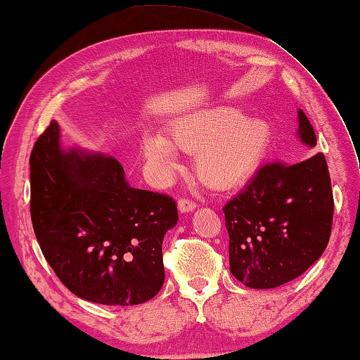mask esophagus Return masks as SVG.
Returning a JSON list of instances; mask_svg holds the SVG:
<instances>
[{"instance_id": "obj_1", "label": "esophagus", "mask_w": 360, "mask_h": 360, "mask_svg": "<svg viewBox=\"0 0 360 360\" xmlns=\"http://www.w3.org/2000/svg\"><path fill=\"white\" fill-rule=\"evenodd\" d=\"M179 212L180 213H190L193 210H196V202H193V200H188V199H180L179 200Z\"/></svg>"}]
</instances>
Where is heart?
<instances>
[{"instance_id":"1","label":"heart","mask_w":360,"mask_h":360,"mask_svg":"<svg viewBox=\"0 0 360 360\" xmlns=\"http://www.w3.org/2000/svg\"><path fill=\"white\" fill-rule=\"evenodd\" d=\"M272 132L264 120L248 118L232 107L188 113L172 124V139L160 131H147L142 151L156 179L167 181L179 169V150L194 153V169L212 188H231L259 167L266 158Z\"/></svg>"}]
</instances>
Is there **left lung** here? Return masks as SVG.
<instances>
[{"mask_svg": "<svg viewBox=\"0 0 360 360\" xmlns=\"http://www.w3.org/2000/svg\"><path fill=\"white\" fill-rule=\"evenodd\" d=\"M297 137L316 147L310 120L297 110ZM231 274L245 286L272 289L297 278L329 243L333 196L323 153L295 164H267L224 207Z\"/></svg>", "mask_w": 360, "mask_h": 360, "instance_id": "1", "label": "left lung"}]
</instances>
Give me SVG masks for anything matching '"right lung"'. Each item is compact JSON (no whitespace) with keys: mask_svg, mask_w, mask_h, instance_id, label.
<instances>
[{"mask_svg":"<svg viewBox=\"0 0 360 360\" xmlns=\"http://www.w3.org/2000/svg\"><path fill=\"white\" fill-rule=\"evenodd\" d=\"M30 179L36 238L69 291L122 307L160 292L162 240L179 221L172 199L132 188L113 156L65 147L56 122L34 143Z\"/></svg>","mask_w":360,"mask_h":360,"instance_id":"add662e5","label":"right lung"}]
</instances>
